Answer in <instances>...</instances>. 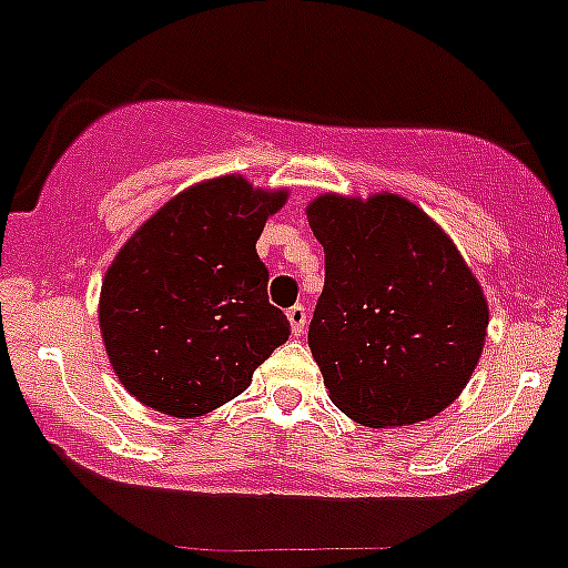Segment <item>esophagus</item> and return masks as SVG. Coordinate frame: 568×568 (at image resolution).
Instances as JSON below:
<instances>
[{"label": "esophagus", "instance_id": "34e87169", "mask_svg": "<svg viewBox=\"0 0 568 568\" xmlns=\"http://www.w3.org/2000/svg\"><path fill=\"white\" fill-rule=\"evenodd\" d=\"M288 322L294 336H302L305 327H308V308H305V305H294V308H288Z\"/></svg>", "mask_w": 568, "mask_h": 568}]
</instances>
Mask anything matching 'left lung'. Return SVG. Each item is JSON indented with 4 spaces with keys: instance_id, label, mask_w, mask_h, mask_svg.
Instances as JSON below:
<instances>
[{
    "instance_id": "left-lung-1",
    "label": "left lung",
    "mask_w": 568,
    "mask_h": 568,
    "mask_svg": "<svg viewBox=\"0 0 568 568\" xmlns=\"http://www.w3.org/2000/svg\"><path fill=\"white\" fill-rule=\"evenodd\" d=\"M308 224L325 288L308 344L333 404L369 428L452 406L485 347V291L443 226L397 193H322Z\"/></svg>"
}]
</instances>
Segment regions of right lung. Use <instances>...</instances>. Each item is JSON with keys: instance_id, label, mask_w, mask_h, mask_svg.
Listing matches in <instances>:
<instances>
[{"instance_id": "right-lung-1", "label": "right lung", "mask_w": 568, "mask_h": 568, "mask_svg": "<svg viewBox=\"0 0 568 568\" xmlns=\"http://www.w3.org/2000/svg\"><path fill=\"white\" fill-rule=\"evenodd\" d=\"M285 201V187H254L241 173L206 179L164 201L116 252L98 320L111 369L140 404L206 415L288 342L254 248Z\"/></svg>"}]
</instances>
